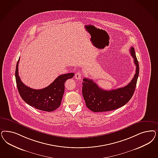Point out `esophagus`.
Instances as JSON below:
<instances>
[{"label":"esophagus","mask_w":158,"mask_h":158,"mask_svg":"<svg viewBox=\"0 0 158 158\" xmlns=\"http://www.w3.org/2000/svg\"><path fill=\"white\" fill-rule=\"evenodd\" d=\"M81 72H80V71H77L76 73L75 74V77H76V78L77 79V80H80V79H81Z\"/></svg>","instance_id":"1"}]
</instances>
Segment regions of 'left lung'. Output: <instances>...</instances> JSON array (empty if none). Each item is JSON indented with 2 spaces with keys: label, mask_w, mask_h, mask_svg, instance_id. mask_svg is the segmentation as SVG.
<instances>
[{
  "label": "left lung",
  "mask_w": 158,
  "mask_h": 158,
  "mask_svg": "<svg viewBox=\"0 0 158 158\" xmlns=\"http://www.w3.org/2000/svg\"><path fill=\"white\" fill-rule=\"evenodd\" d=\"M135 65V74L131 82L125 87L112 90L101 88L91 79L84 78L82 93L87 107L92 112H108L125 105L132 97L139 75V64L133 47L130 48Z\"/></svg>",
  "instance_id": "1"
}]
</instances>
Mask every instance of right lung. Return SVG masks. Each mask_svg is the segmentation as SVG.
I'll return each mask as SVG.
<instances>
[{
  "label": "right lung",
  "mask_w": 158,
  "mask_h": 158,
  "mask_svg": "<svg viewBox=\"0 0 158 158\" xmlns=\"http://www.w3.org/2000/svg\"><path fill=\"white\" fill-rule=\"evenodd\" d=\"M15 69L17 87L21 98L36 109L52 112L60 106L64 92V83L67 80L73 78L74 73H67L57 77L51 84L41 89H35L27 87L21 81L19 76V62Z\"/></svg>",
  "instance_id": "1"
}]
</instances>
